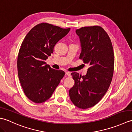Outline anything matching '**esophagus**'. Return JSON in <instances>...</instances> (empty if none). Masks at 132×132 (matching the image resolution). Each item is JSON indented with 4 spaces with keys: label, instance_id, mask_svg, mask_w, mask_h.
I'll return each instance as SVG.
<instances>
[{
    "label": "esophagus",
    "instance_id": "1",
    "mask_svg": "<svg viewBox=\"0 0 132 132\" xmlns=\"http://www.w3.org/2000/svg\"><path fill=\"white\" fill-rule=\"evenodd\" d=\"M65 73H66V74L67 75H68V77H70V76H71V74H70V72L66 71Z\"/></svg>",
    "mask_w": 132,
    "mask_h": 132
}]
</instances>
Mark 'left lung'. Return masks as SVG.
<instances>
[{"instance_id":"left-lung-1","label":"left lung","mask_w":132,"mask_h":132,"mask_svg":"<svg viewBox=\"0 0 132 132\" xmlns=\"http://www.w3.org/2000/svg\"><path fill=\"white\" fill-rule=\"evenodd\" d=\"M75 32L80 40L79 58L89 68L83 76L71 74L75 84L69 96L75 106L84 109L96 105L107 91L113 74L114 53L111 39L102 27H85Z\"/></svg>"}]
</instances>
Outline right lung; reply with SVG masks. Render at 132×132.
Segmentation results:
<instances>
[{
	"instance_id": "obj_1",
	"label": "right lung",
	"mask_w": 132,
	"mask_h": 132,
	"mask_svg": "<svg viewBox=\"0 0 132 132\" xmlns=\"http://www.w3.org/2000/svg\"><path fill=\"white\" fill-rule=\"evenodd\" d=\"M70 30L43 23L33 27L24 38L18 57V76L24 94L33 102L49 99L64 77L63 71L51 68L45 61Z\"/></svg>"
}]
</instances>
